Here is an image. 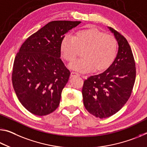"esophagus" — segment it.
I'll return each instance as SVG.
<instances>
[{"label":"esophagus","instance_id":"obj_1","mask_svg":"<svg viewBox=\"0 0 147 147\" xmlns=\"http://www.w3.org/2000/svg\"><path fill=\"white\" fill-rule=\"evenodd\" d=\"M80 76V74L77 73V72L73 71L71 73V76Z\"/></svg>","mask_w":147,"mask_h":147}]
</instances>
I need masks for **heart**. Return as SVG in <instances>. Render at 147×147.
Listing matches in <instances>:
<instances>
[{
  "instance_id": "b5f03b06",
  "label": "heart",
  "mask_w": 147,
  "mask_h": 147,
  "mask_svg": "<svg viewBox=\"0 0 147 147\" xmlns=\"http://www.w3.org/2000/svg\"><path fill=\"white\" fill-rule=\"evenodd\" d=\"M81 51L82 57L71 64L72 69L81 72L102 71L108 69L115 61L118 42L111 34H106L94 27L79 30L73 37L67 36L60 46L62 57L71 63Z\"/></svg>"
}]
</instances>
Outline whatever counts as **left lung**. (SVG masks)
Returning <instances> with one entry per match:
<instances>
[{"mask_svg":"<svg viewBox=\"0 0 147 147\" xmlns=\"http://www.w3.org/2000/svg\"><path fill=\"white\" fill-rule=\"evenodd\" d=\"M109 28L119 46L116 59L103 73L85 80L82 88L85 108L99 118L110 117L122 108L131 94L136 76V62L127 40Z\"/></svg>","mask_w":147,"mask_h":147,"instance_id":"8db88e82","label":"left lung"}]
</instances>
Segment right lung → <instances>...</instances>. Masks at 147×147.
Listing matches in <instances>:
<instances>
[{
	"instance_id": "right-lung-1",
	"label": "right lung",
	"mask_w": 147,
	"mask_h": 147,
	"mask_svg": "<svg viewBox=\"0 0 147 147\" xmlns=\"http://www.w3.org/2000/svg\"><path fill=\"white\" fill-rule=\"evenodd\" d=\"M80 22L52 21L28 37L13 62L11 80L22 105L37 116L52 113L59 106L69 70L61 59L65 34Z\"/></svg>"
}]
</instances>
